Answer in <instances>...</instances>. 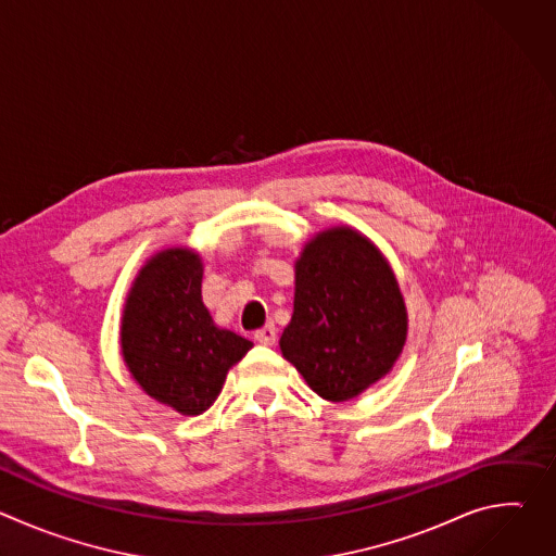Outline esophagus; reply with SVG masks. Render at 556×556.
<instances>
[{"label": "esophagus", "mask_w": 556, "mask_h": 556, "mask_svg": "<svg viewBox=\"0 0 556 556\" xmlns=\"http://www.w3.org/2000/svg\"><path fill=\"white\" fill-rule=\"evenodd\" d=\"M255 341L262 343V345H275V341H277V328H275L273 324L260 328V330L255 332Z\"/></svg>", "instance_id": "obj_1"}]
</instances>
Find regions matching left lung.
I'll return each mask as SVG.
<instances>
[{
  "instance_id": "left-lung-1",
  "label": "left lung",
  "mask_w": 556,
  "mask_h": 556,
  "mask_svg": "<svg viewBox=\"0 0 556 556\" xmlns=\"http://www.w3.org/2000/svg\"><path fill=\"white\" fill-rule=\"evenodd\" d=\"M294 277V312L281 352L321 399L350 401L403 352L407 312L401 288L380 251L345 226L305 244Z\"/></svg>"
}]
</instances>
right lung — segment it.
Masks as SVG:
<instances>
[{
	"instance_id": "add662e5",
	"label": "right lung",
	"mask_w": 556,
	"mask_h": 556,
	"mask_svg": "<svg viewBox=\"0 0 556 556\" xmlns=\"http://www.w3.org/2000/svg\"><path fill=\"white\" fill-rule=\"evenodd\" d=\"M123 358L138 384L182 416L204 414L228 369L253 343L219 330L202 303V262L185 249L157 253L127 296Z\"/></svg>"
}]
</instances>
